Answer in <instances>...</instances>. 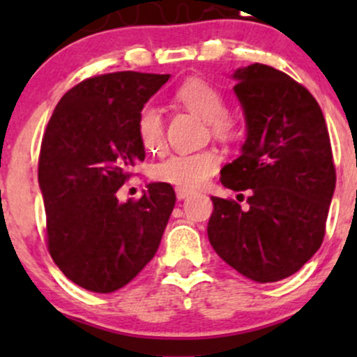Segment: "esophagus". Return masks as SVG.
Returning <instances> with one entry per match:
<instances>
[{"mask_svg": "<svg viewBox=\"0 0 357 357\" xmlns=\"http://www.w3.org/2000/svg\"><path fill=\"white\" fill-rule=\"evenodd\" d=\"M190 195L191 190H186V188H176V196H178V199H186Z\"/></svg>", "mask_w": 357, "mask_h": 357, "instance_id": "obj_1", "label": "esophagus"}]
</instances>
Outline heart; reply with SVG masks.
Listing matches in <instances>:
<instances>
[{
	"mask_svg": "<svg viewBox=\"0 0 357 357\" xmlns=\"http://www.w3.org/2000/svg\"><path fill=\"white\" fill-rule=\"evenodd\" d=\"M176 99L196 116L210 122L211 132L218 137L235 134V124L227 116L228 104L223 93L215 85L202 79H190L176 90ZM137 136L147 151H158L165 142L162 116L154 105H144L137 116ZM216 151L204 149L198 153H178L162 159L153 166L151 176L159 183L173 184L176 188L199 186L216 173L220 166Z\"/></svg>",
	"mask_w": 357,
	"mask_h": 357,
	"instance_id": "heart-1",
	"label": "heart"
}]
</instances>
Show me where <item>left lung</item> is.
<instances>
[{"mask_svg": "<svg viewBox=\"0 0 357 357\" xmlns=\"http://www.w3.org/2000/svg\"><path fill=\"white\" fill-rule=\"evenodd\" d=\"M247 139L221 184L250 191L248 210L211 196L215 252L258 284L290 277L326 235L335 167L326 119L312 93L284 72L253 63L233 73Z\"/></svg>", "mask_w": 357, "mask_h": 357, "instance_id": "obj_1", "label": "left lung"}]
</instances>
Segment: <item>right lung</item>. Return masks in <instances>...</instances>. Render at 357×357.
Wrapping results in <instances>:
<instances>
[{
	"label": "right lung",
	"mask_w": 357,
	"mask_h": 357,
	"mask_svg": "<svg viewBox=\"0 0 357 357\" xmlns=\"http://www.w3.org/2000/svg\"><path fill=\"white\" fill-rule=\"evenodd\" d=\"M169 77L116 72L80 82L61 97L43 134L38 183L48 252L90 292L129 284L155 255L173 213L167 183L147 184L137 202L116 196L146 158L139 112Z\"/></svg>",
	"instance_id": "1"
}]
</instances>
